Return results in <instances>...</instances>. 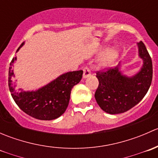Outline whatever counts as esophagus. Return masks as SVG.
I'll use <instances>...</instances> for the list:
<instances>
[{
	"label": "esophagus",
	"instance_id": "34e87169",
	"mask_svg": "<svg viewBox=\"0 0 158 158\" xmlns=\"http://www.w3.org/2000/svg\"><path fill=\"white\" fill-rule=\"evenodd\" d=\"M91 76V70L88 66H85L83 69V78H87Z\"/></svg>",
	"mask_w": 158,
	"mask_h": 158
}]
</instances>
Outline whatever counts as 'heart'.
<instances>
[{
    "mask_svg": "<svg viewBox=\"0 0 158 158\" xmlns=\"http://www.w3.org/2000/svg\"><path fill=\"white\" fill-rule=\"evenodd\" d=\"M118 56V51L116 49H111V50L108 51L101 60V63L100 65L102 67H107V66H111L114 60H116Z\"/></svg>",
    "mask_w": 158,
    "mask_h": 158,
    "instance_id": "heart-1",
    "label": "heart"
}]
</instances>
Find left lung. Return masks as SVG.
<instances>
[{"label": "left lung", "instance_id": "8db88e82", "mask_svg": "<svg viewBox=\"0 0 158 158\" xmlns=\"http://www.w3.org/2000/svg\"><path fill=\"white\" fill-rule=\"evenodd\" d=\"M138 47L143 66L136 75L125 76L122 74L119 66L96 73L99 83L95 98L106 112L114 114L128 111L142 100L151 86L153 76L151 58L142 41L138 43Z\"/></svg>", "mask_w": 158, "mask_h": 158}]
</instances>
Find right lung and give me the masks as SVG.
<instances>
[{
    "label": "right lung",
    "mask_w": 158,
    "mask_h": 158,
    "mask_svg": "<svg viewBox=\"0 0 158 158\" xmlns=\"http://www.w3.org/2000/svg\"><path fill=\"white\" fill-rule=\"evenodd\" d=\"M23 44L24 43L17 51ZM16 60L17 57L13 58L10 63L8 85L12 98L18 107L26 114L39 120H52L61 116L68 107L72 89L80 82L83 71L78 70L64 73L36 91L17 92L11 79L14 76L11 66Z\"/></svg>",
    "instance_id": "right-lung-1"
}]
</instances>
